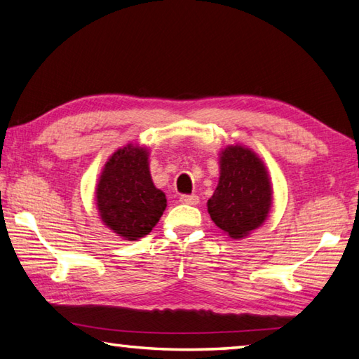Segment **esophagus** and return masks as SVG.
Listing matches in <instances>:
<instances>
[{"label": "esophagus", "mask_w": 359, "mask_h": 359, "mask_svg": "<svg viewBox=\"0 0 359 359\" xmlns=\"http://www.w3.org/2000/svg\"><path fill=\"white\" fill-rule=\"evenodd\" d=\"M182 204H188V205H196L199 202V198L196 194H188V196H180Z\"/></svg>", "instance_id": "1"}]
</instances>
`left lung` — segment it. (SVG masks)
<instances>
[{"mask_svg":"<svg viewBox=\"0 0 359 359\" xmlns=\"http://www.w3.org/2000/svg\"><path fill=\"white\" fill-rule=\"evenodd\" d=\"M273 204V188L262 158L242 144L219 152V180L207 201L210 218L226 236L245 238L265 223Z\"/></svg>","mask_w":359,"mask_h":359,"instance_id":"8db88e82","label":"left lung"}]
</instances>
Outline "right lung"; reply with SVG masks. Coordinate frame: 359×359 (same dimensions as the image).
I'll use <instances>...</instances> for the list:
<instances>
[{
	"label": "right lung",
	"instance_id": "add662e5",
	"mask_svg": "<svg viewBox=\"0 0 359 359\" xmlns=\"http://www.w3.org/2000/svg\"><path fill=\"white\" fill-rule=\"evenodd\" d=\"M102 223L135 242L147 236L166 208V194L154 185L149 149L128 142L108 158L95 188Z\"/></svg>",
	"mask_w": 359,
	"mask_h": 359
}]
</instances>
